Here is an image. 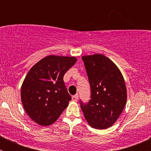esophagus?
Instances as JSON below:
<instances>
[{"mask_svg": "<svg viewBox=\"0 0 151 151\" xmlns=\"http://www.w3.org/2000/svg\"><path fill=\"white\" fill-rule=\"evenodd\" d=\"M78 94H75V95H73V97H72V100H73V101H78Z\"/></svg>", "mask_w": 151, "mask_h": 151, "instance_id": "obj_1", "label": "esophagus"}]
</instances>
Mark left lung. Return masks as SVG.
Listing matches in <instances>:
<instances>
[{"mask_svg": "<svg viewBox=\"0 0 151 151\" xmlns=\"http://www.w3.org/2000/svg\"><path fill=\"white\" fill-rule=\"evenodd\" d=\"M91 87V100L80 101L85 118L92 128L110 127L126 104L127 92L122 73L115 63L103 54L83 56Z\"/></svg>", "mask_w": 151, "mask_h": 151, "instance_id": "8db88e82", "label": "left lung"}]
</instances>
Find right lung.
Returning <instances> with one entry per match:
<instances>
[{
    "instance_id": "add662e5",
    "label": "right lung",
    "mask_w": 151,
    "mask_h": 151,
    "mask_svg": "<svg viewBox=\"0 0 151 151\" xmlns=\"http://www.w3.org/2000/svg\"><path fill=\"white\" fill-rule=\"evenodd\" d=\"M74 57L50 55L32 67L21 88L23 107L33 121L50 125L67 107L71 96L63 76L76 63Z\"/></svg>"
}]
</instances>
